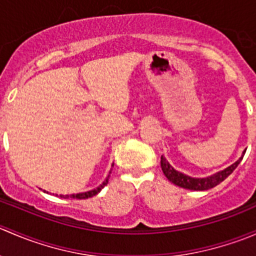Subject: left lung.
Wrapping results in <instances>:
<instances>
[{"label":"left lung","instance_id":"1","mask_svg":"<svg viewBox=\"0 0 256 256\" xmlns=\"http://www.w3.org/2000/svg\"><path fill=\"white\" fill-rule=\"evenodd\" d=\"M245 151L242 152V157L238 160L236 162H234L233 164H230L229 167H226V170L220 172H216V174H212L209 177H204V178H193L187 176V174H182V172H178L171 164H168L166 158L164 156H161V167H162V171H164V176L168 178L170 182H172L174 184L180 186V187L186 188V190H210V188L216 187L218 186L219 183L223 182L229 174H233L234 170L238 167V164H240V161L242 160L244 157Z\"/></svg>","mask_w":256,"mask_h":256}]
</instances>
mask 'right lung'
Listing matches in <instances>:
<instances>
[{"mask_svg": "<svg viewBox=\"0 0 256 256\" xmlns=\"http://www.w3.org/2000/svg\"><path fill=\"white\" fill-rule=\"evenodd\" d=\"M114 166V164H112ZM109 174H112V172H109ZM109 177H110V174L109 176L106 177V180H104V182L102 183V184L99 186V187L98 188H95V190H89V192H84V193H76V194H66V196H62L60 194V197H63V198H76V200H86V198H90V197H92V196H95V194H98V193L100 192V190H102V188L105 187V186L108 184V182H109Z\"/></svg>", "mask_w": 256, "mask_h": 256, "instance_id": "obj_1", "label": "right lung"}]
</instances>
